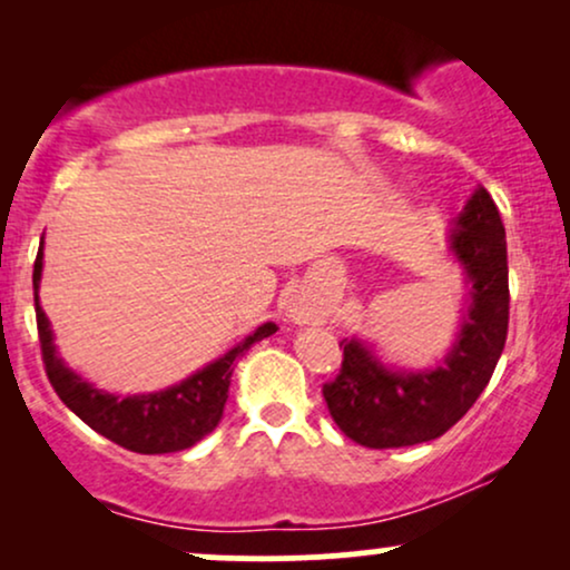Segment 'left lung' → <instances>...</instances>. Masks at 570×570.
<instances>
[{
  "instance_id": "obj_1",
  "label": "left lung",
  "mask_w": 570,
  "mask_h": 570,
  "mask_svg": "<svg viewBox=\"0 0 570 570\" xmlns=\"http://www.w3.org/2000/svg\"><path fill=\"white\" fill-rule=\"evenodd\" d=\"M450 252L466 273L469 305L440 367L391 370L362 340L340 343L343 364L322 391L340 431L356 444L383 450L436 440L490 383L507 343L509 267L507 230L485 187L458 214Z\"/></svg>"
}]
</instances>
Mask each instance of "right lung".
<instances>
[{"instance_id": "right-lung-1", "label": "right lung", "mask_w": 570, "mask_h": 570, "mask_svg": "<svg viewBox=\"0 0 570 570\" xmlns=\"http://www.w3.org/2000/svg\"><path fill=\"white\" fill-rule=\"evenodd\" d=\"M39 278H42V246H39L35 263V305L39 345H42V362L50 385L61 396V402L80 421L88 423L90 429L107 436V440H112L115 444H120V448L134 450V453L141 455L187 450L195 442H200L206 434H212L222 421V410H225L227 402V389H230L235 362L254 343L278 332V326L273 322L257 326L252 335L240 340L235 348L227 351L217 362H212L208 367L198 370L187 381L176 383L166 391L115 396L96 389L88 381H82L58 356L53 330H50L45 311L39 307Z\"/></svg>"}]
</instances>
